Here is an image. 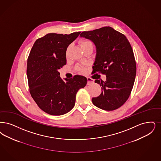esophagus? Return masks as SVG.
Wrapping results in <instances>:
<instances>
[{
  "instance_id": "1",
  "label": "esophagus",
  "mask_w": 161,
  "mask_h": 161,
  "mask_svg": "<svg viewBox=\"0 0 161 161\" xmlns=\"http://www.w3.org/2000/svg\"><path fill=\"white\" fill-rule=\"evenodd\" d=\"M87 85H89L90 84L93 83H94V80L90 78H87Z\"/></svg>"
}]
</instances>
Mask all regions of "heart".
Returning a JSON list of instances; mask_svg holds the SVG:
<instances>
[{"instance_id": "b5f03b06", "label": "heart", "mask_w": 161, "mask_h": 161, "mask_svg": "<svg viewBox=\"0 0 161 161\" xmlns=\"http://www.w3.org/2000/svg\"><path fill=\"white\" fill-rule=\"evenodd\" d=\"M92 44L91 43V42L90 41H82L81 42H80V44H81V47H83L84 45H87V44ZM68 50H67V53H68ZM83 68H81L80 69V70H83Z\"/></svg>"}]
</instances>
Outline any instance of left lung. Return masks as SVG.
<instances>
[{
    "label": "left lung",
    "mask_w": 161,
    "mask_h": 161,
    "mask_svg": "<svg viewBox=\"0 0 161 161\" xmlns=\"http://www.w3.org/2000/svg\"><path fill=\"white\" fill-rule=\"evenodd\" d=\"M80 36L94 44L96 57L93 69L107 77L105 81L95 78V83L101 86L102 93L93 97L92 103L106 111L119 108L128 99L136 76L135 58L128 39L109 26L83 32Z\"/></svg>",
    "instance_id": "obj_1"
}]
</instances>
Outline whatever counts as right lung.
I'll use <instances>...</instances> for the list:
<instances>
[{
	"label": "right lung",
	"instance_id": "obj_1",
	"mask_svg": "<svg viewBox=\"0 0 161 161\" xmlns=\"http://www.w3.org/2000/svg\"><path fill=\"white\" fill-rule=\"evenodd\" d=\"M80 33H48L35 41L30 52L27 64L30 93L39 107L50 115L60 116L70 111L78 91L87 82L81 75L63 80L58 72L66 64L68 47Z\"/></svg>",
	"mask_w": 161,
	"mask_h": 161
}]
</instances>
